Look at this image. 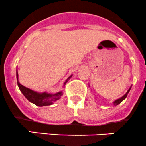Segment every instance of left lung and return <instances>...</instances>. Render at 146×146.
<instances>
[{
	"label": "left lung",
	"instance_id": "left-lung-1",
	"mask_svg": "<svg viewBox=\"0 0 146 146\" xmlns=\"http://www.w3.org/2000/svg\"><path fill=\"white\" fill-rule=\"evenodd\" d=\"M130 89H131V88H130ZM130 89H129V90H128V92H126V94H125V95H123V97H122V98H119V99H118V100H116V101H114V105H117V104H120V103H121V102H122V101H123V100H124V99H125V98H126V97H127V95H128V93H129V91H130Z\"/></svg>",
	"mask_w": 146,
	"mask_h": 146
}]
</instances>
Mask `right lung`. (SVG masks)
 Returning a JSON list of instances; mask_svg holds the SVG:
<instances>
[{
	"label": "right lung",
	"instance_id": "1",
	"mask_svg": "<svg viewBox=\"0 0 146 146\" xmlns=\"http://www.w3.org/2000/svg\"><path fill=\"white\" fill-rule=\"evenodd\" d=\"M71 76L68 78L66 80V82L68 80V79ZM17 85H18L19 88H20V91L23 92V95H25L26 98L31 102L33 104H36V105L39 106V107H42V106L46 105H50L52 104L54 101H56L59 99L63 95L62 92H59L58 93L55 94V95H51V94H48L46 92H43V93H38V92H35V91L29 89V88L24 87L22 85L20 82H18V74H17ZM65 82V84H66Z\"/></svg>",
	"mask_w": 146,
	"mask_h": 146
}]
</instances>
